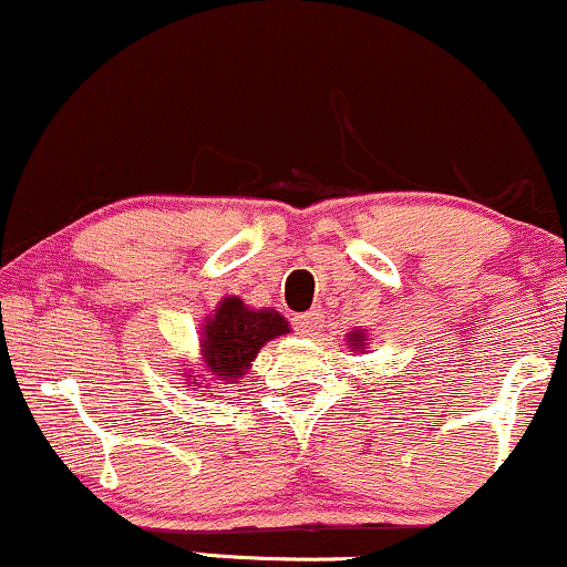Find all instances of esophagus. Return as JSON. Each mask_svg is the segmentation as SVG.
<instances>
[{"label": "esophagus", "instance_id": "obj_1", "mask_svg": "<svg viewBox=\"0 0 567 567\" xmlns=\"http://www.w3.org/2000/svg\"><path fill=\"white\" fill-rule=\"evenodd\" d=\"M293 328H297L301 336H318V330L322 328V312L310 310L297 315V318H293Z\"/></svg>", "mask_w": 567, "mask_h": 567}]
</instances>
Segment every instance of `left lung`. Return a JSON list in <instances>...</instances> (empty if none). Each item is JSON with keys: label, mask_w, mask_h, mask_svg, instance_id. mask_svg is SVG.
<instances>
[{"label": "left lung", "mask_w": 567, "mask_h": 567, "mask_svg": "<svg viewBox=\"0 0 567 567\" xmlns=\"http://www.w3.org/2000/svg\"><path fill=\"white\" fill-rule=\"evenodd\" d=\"M362 333H351L349 336V341H351V347H364V343H362Z\"/></svg>", "instance_id": "left-lung-1"}]
</instances>
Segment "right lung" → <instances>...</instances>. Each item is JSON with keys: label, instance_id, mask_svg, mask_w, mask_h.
<instances>
[{"label": "right lung", "instance_id": "1", "mask_svg": "<svg viewBox=\"0 0 567 567\" xmlns=\"http://www.w3.org/2000/svg\"><path fill=\"white\" fill-rule=\"evenodd\" d=\"M289 333V322L274 310H249L245 301L229 297L220 301L203 330V351L208 370L220 380L234 382L247 372L262 343Z\"/></svg>", "mask_w": 567, "mask_h": 567}]
</instances>
